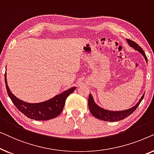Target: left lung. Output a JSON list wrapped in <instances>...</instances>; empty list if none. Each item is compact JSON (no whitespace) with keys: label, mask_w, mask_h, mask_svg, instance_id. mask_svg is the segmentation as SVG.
Returning a JSON list of instances; mask_svg holds the SVG:
<instances>
[{"label":"left lung","mask_w":154,"mask_h":154,"mask_svg":"<svg viewBox=\"0 0 154 154\" xmlns=\"http://www.w3.org/2000/svg\"><path fill=\"white\" fill-rule=\"evenodd\" d=\"M126 40H127V42L128 44H129L130 47L133 48L134 50H137L139 52H140V53L144 56L145 60H146V62L147 63V57L146 54L144 53V50H142V48L133 41H131V40L130 39ZM144 94H143L142 97L140 98L139 102L137 103V104L135 106H132V108H130L129 109H126V110L123 111H116L106 110V109H104L102 108V107H100V106H98L94 101V99L92 97V94H90L89 97H88V106H89L90 113H92V115H93V116L97 118V119L108 122L119 121L125 119L126 117L129 116L130 114H132V113L135 111V109L137 108L139 105H140V102H142L143 98H144Z\"/></svg>","instance_id":"left-lung-1"}]
</instances>
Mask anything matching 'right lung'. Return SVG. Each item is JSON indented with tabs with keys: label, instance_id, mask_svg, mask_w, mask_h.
<instances>
[{
	"label": "right lung",
	"instance_id": "obj_1",
	"mask_svg": "<svg viewBox=\"0 0 154 154\" xmlns=\"http://www.w3.org/2000/svg\"><path fill=\"white\" fill-rule=\"evenodd\" d=\"M5 81L8 96L17 108L26 117L36 121H47L60 115L64 109L67 97L76 88V87L71 88L45 102L28 103L20 100L12 93L8 85L6 73H5Z\"/></svg>",
	"mask_w": 154,
	"mask_h": 154
}]
</instances>
